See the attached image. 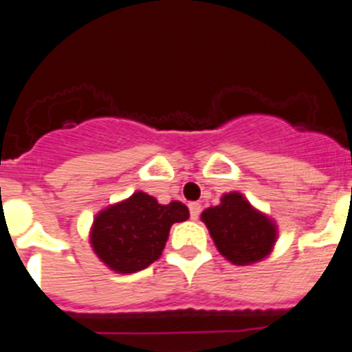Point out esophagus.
<instances>
[{
  "instance_id": "34e87169",
  "label": "esophagus",
  "mask_w": 352,
  "mask_h": 352,
  "mask_svg": "<svg viewBox=\"0 0 352 352\" xmlns=\"http://www.w3.org/2000/svg\"><path fill=\"white\" fill-rule=\"evenodd\" d=\"M188 210H190V219L197 220L199 214H201V204L190 203V204H188Z\"/></svg>"
}]
</instances>
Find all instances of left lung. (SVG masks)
<instances>
[{"instance_id": "left-lung-1", "label": "left lung", "mask_w": 352, "mask_h": 352, "mask_svg": "<svg viewBox=\"0 0 352 352\" xmlns=\"http://www.w3.org/2000/svg\"><path fill=\"white\" fill-rule=\"evenodd\" d=\"M201 219L220 254L239 266L264 259L276 239L275 223L238 192L223 195L222 203L204 210Z\"/></svg>"}]
</instances>
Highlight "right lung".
<instances>
[{
  "mask_svg": "<svg viewBox=\"0 0 352 352\" xmlns=\"http://www.w3.org/2000/svg\"><path fill=\"white\" fill-rule=\"evenodd\" d=\"M188 219V208L174 201L158 204L144 192L109 206L93 222L91 247L95 254L118 273L148 268L162 256L170 226Z\"/></svg>",
  "mask_w": 352,
  "mask_h": 352,
  "instance_id": "add662e5",
  "label": "right lung"
}]
</instances>
